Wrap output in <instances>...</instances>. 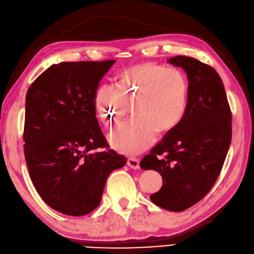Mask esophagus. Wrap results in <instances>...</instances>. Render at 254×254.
<instances>
[{"mask_svg": "<svg viewBox=\"0 0 254 254\" xmlns=\"http://www.w3.org/2000/svg\"><path fill=\"white\" fill-rule=\"evenodd\" d=\"M127 164H128V167H130L132 169H138L139 168V160L137 158L130 157L127 160Z\"/></svg>", "mask_w": 254, "mask_h": 254, "instance_id": "34e87169", "label": "esophagus"}]
</instances>
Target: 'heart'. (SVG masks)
<instances>
[{
  "label": "heart",
  "instance_id": "heart-1",
  "mask_svg": "<svg viewBox=\"0 0 254 254\" xmlns=\"http://www.w3.org/2000/svg\"><path fill=\"white\" fill-rule=\"evenodd\" d=\"M115 85L116 89L98 85L93 101L107 127L125 120L131 105L134 120L111 134L113 146L122 152L137 153L148 148L157 132L177 127L188 108L189 81L178 68L142 62L123 70Z\"/></svg>",
  "mask_w": 254,
  "mask_h": 254
}]
</instances>
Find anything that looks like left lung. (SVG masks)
I'll return each mask as SVG.
<instances>
[{
  "instance_id": "obj_1",
  "label": "left lung",
  "mask_w": 254,
  "mask_h": 254,
  "mask_svg": "<svg viewBox=\"0 0 254 254\" xmlns=\"http://www.w3.org/2000/svg\"><path fill=\"white\" fill-rule=\"evenodd\" d=\"M168 61L188 74V108L179 125L141 159L140 168L162 177V188L150 196L153 203L183 211L198 203L218 179L231 142L232 115L213 66L186 56Z\"/></svg>"
}]
</instances>
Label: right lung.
<instances>
[{"label": "right lung", "instance_id": "1", "mask_svg": "<svg viewBox=\"0 0 254 254\" xmlns=\"http://www.w3.org/2000/svg\"><path fill=\"white\" fill-rule=\"evenodd\" d=\"M115 62L53 64L26 94L23 139L30 179L45 203L64 215L94 210L108 175L127 162L110 149L93 101Z\"/></svg>", "mask_w": 254, "mask_h": 254}]
</instances>
